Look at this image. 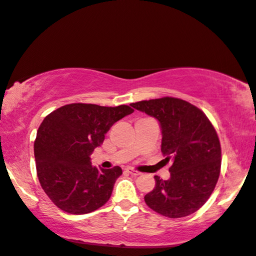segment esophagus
<instances>
[{
  "mask_svg": "<svg viewBox=\"0 0 256 256\" xmlns=\"http://www.w3.org/2000/svg\"><path fill=\"white\" fill-rule=\"evenodd\" d=\"M126 172H128L129 174H132V175H134V176L140 175V172H138L137 170H134V168H126Z\"/></svg>",
  "mask_w": 256,
  "mask_h": 256,
  "instance_id": "obj_1",
  "label": "esophagus"
}]
</instances>
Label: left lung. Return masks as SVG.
Masks as SVG:
<instances>
[{"label":"left lung","mask_w":256,"mask_h":256,"mask_svg":"<svg viewBox=\"0 0 256 256\" xmlns=\"http://www.w3.org/2000/svg\"><path fill=\"white\" fill-rule=\"evenodd\" d=\"M156 118L162 129V154L172 164L171 178L154 176L156 187L144 196L148 206L168 218L197 212L214 192L221 168V146L205 112L184 100L162 98L130 104Z\"/></svg>","instance_id":"8db88e82"}]
</instances>
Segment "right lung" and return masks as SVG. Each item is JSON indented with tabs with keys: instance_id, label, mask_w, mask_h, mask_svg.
<instances>
[{
	"instance_id": "1",
	"label": "right lung",
	"mask_w": 256,
	"mask_h": 256,
	"mask_svg": "<svg viewBox=\"0 0 256 256\" xmlns=\"http://www.w3.org/2000/svg\"><path fill=\"white\" fill-rule=\"evenodd\" d=\"M134 112L128 105H64L44 117L34 153L37 176L54 205L72 214L95 212L108 202L122 168L92 166L90 156L119 119Z\"/></svg>"
}]
</instances>
